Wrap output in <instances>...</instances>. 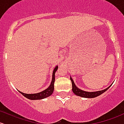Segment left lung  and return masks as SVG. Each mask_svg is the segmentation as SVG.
<instances>
[{
  "label": "left lung",
  "instance_id": "8db88e82",
  "mask_svg": "<svg viewBox=\"0 0 124 124\" xmlns=\"http://www.w3.org/2000/svg\"><path fill=\"white\" fill-rule=\"evenodd\" d=\"M70 79L71 80L72 86V91L73 93L76 95H77V96H81V97L83 98H95L96 96H99V95H101L102 93H104L106 91L108 90L109 88H110V86L112 85V84H111L110 86H109L108 88L104 89V90L96 91V92H86V91L81 90L79 88H78L76 86L75 84L71 77H70Z\"/></svg>",
  "mask_w": 124,
  "mask_h": 124
}]
</instances>
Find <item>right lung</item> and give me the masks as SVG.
I'll use <instances>...</instances> for the list:
<instances>
[{
  "mask_svg": "<svg viewBox=\"0 0 124 124\" xmlns=\"http://www.w3.org/2000/svg\"><path fill=\"white\" fill-rule=\"evenodd\" d=\"M58 66H56L55 68L54 69L52 73V79L51 83L50 84L49 86L45 89L44 91H42V92H39V93H31V94H28V93H23V92H20L18 91L20 93H22L24 96L27 98L28 99H29L31 100H42V99L46 98L48 97V96H51L54 90V82H55V72L57 70H58Z\"/></svg>",
  "mask_w": 124,
  "mask_h": 124,
  "instance_id": "obj_1",
  "label": "right lung"
}]
</instances>
